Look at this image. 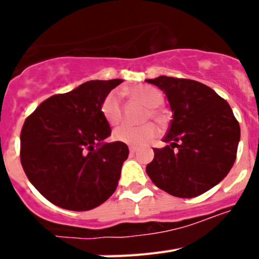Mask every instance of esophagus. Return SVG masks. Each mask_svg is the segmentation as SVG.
Wrapping results in <instances>:
<instances>
[{
	"label": "esophagus",
	"mask_w": 259,
	"mask_h": 259,
	"mask_svg": "<svg viewBox=\"0 0 259 259\" xmlns=\"http://www.w3.org/2000/svg\"><path fill=\"white\" fill-rule=\"evenodd\" d=\"M136 146H130V153H132V154H134L135 152H136Z\"/></svg>",
	"instance_id": "esophagus-1"
}]
</instances>
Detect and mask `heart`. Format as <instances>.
I'll return each instance as SVG.
<instances>
[{
    "label": "heart",
    "instance_id": "b5f03b06",
    "mask_svg": "<svg viewBox=\"0 0 259 259\" xmlns=\"http://www.w3.org/2000/svg\"><path fill=\"white\" fill-rule=\"evenodd\" d=\"M130 95L139 100L141 104L148 107L145 114V119H154L157 122H161V114L158 111V107L163 104V93L153 85H136L130 89ZM101 113L109 124H118L122 119V100L120 95L116 91H111L101 104ZM157 135V127L153 123H146L143 125L122 124L116 127L113 131V139L118 143L127 144V145H144L153 140Z\"/></svg>",
    "mask_w": 259,
    "mask_h": 259
}]
</instances>
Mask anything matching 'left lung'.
<instances>
[{
	"label": "left lung",
	"mask_w": 259,
	"mask_h": 259,
	"mask_svg": "<svg viewBox=\"0 0 259 259\" xmlns=\"http://www.w3.org/2000/svg\"><path fill=\"white\" fill-rule=\"evenodd\" d=\"M166 95L171 111L162 149L146 174L162 191L180 198L205 193L227 176L236 159L240 125L230 105L205 84L189 79H146Z\"/></svg>",
	"instance_id": "8db88e82"
}]
</instances>
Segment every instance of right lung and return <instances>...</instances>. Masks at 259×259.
I'll list each match as a JSON object with an SVG mask.
<instances>
[{"label":"right lung","mask_w":259,"mask_h":259,"mask_svg":"<svg viewBox=\"0 0 259 259\" xmlns=\"http://www.w3.org/2000/svg\"><path fill=\"white\" fill-rule=\"evenodd\" d=\"M122 79L91 80L45 100L26 119L20 162L47 200L72 211L104 203L118 187L128 146L105 143L111 128L101 104Z\"/></svg>","instance_id":"1"}]
</instances>
